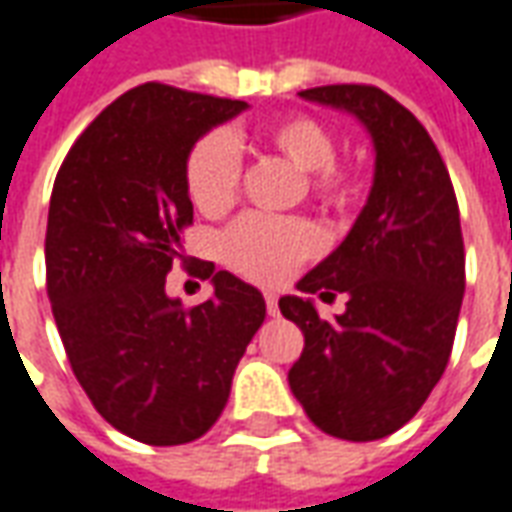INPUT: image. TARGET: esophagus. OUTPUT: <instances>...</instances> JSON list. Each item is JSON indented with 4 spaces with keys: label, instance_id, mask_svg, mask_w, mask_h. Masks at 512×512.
Instances as JSON below:
<instances>
[{
    "label": "esophagus",
    "instance_id": "obj_1",
    "mask_svg": "<svg viewBox=\"0 0 512 512\" xmlns=\"http://www.w3.org/2000/svg\"><path fill=\"white\" fill-rule=\"evenodd\" d=\"M266 310L268 316H280V307H277V296L274 293H266Z\"/></svg>",
    "mask_w": 512,
    "mask_h": 512
}]
</instances>
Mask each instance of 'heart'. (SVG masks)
I'll use <instances>...</instances> for the list:
<instances>
[{"label":"heart","mask_w":512,"mask_h":512,"mask_svg":"<svg viewBox=\"0 0 512 512\" xmlns=\"http://www.w3.org/2000/svg\"><path fill=\"white\" fill-rule=\"evenodd\" d=\"M255 141L302 171L307 196L318 205L343 210L357 202L363 177L352 163L335 157V132L316 116L288 113L263 121ZM241 174L244 157L235 138L221 130L202 135L185 157V191L191 205L210 219L224 216L238 196ZM316 249L318 235L305 219H268L257 213L241 216L219 238L221 260L257 285H280L293 268L316 255Z\"/></svg>","instance_id":"1"}]
</instances>
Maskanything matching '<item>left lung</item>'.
Listing matches in <instances>:
<instances>
[{
    "label": "left lung",
    "instance_id": "left-lung-1",
    "mask_svg": "<svg viewBox=\"0 0 512 512\" xmlns=\"http://www.w3.org/2000/svg\"><path fill=\"white\" fill-rule=\"evenodd\" d=\"M299 96L355 113L377 171L346 241L299 280L324 302L343 293L346 310L327 321L310 299H280L305 335L288 382L318 430L377 441L416 416L452 355L466 291L457 196L430 132L382 88L318 85Z\"/></svg>",
    "mask_w": 512,
    "mask_h": 512
}]
</instances>
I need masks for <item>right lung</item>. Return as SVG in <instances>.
<instances>
[{
  "label": "right lung",
  "instance_id": "1",
  "mask_svg": "<svg viewBox=\"0 0 512 512\" xmlns=\"http://www.w3.org/2000/svg\"><path fill=\"white\" fill-rule=\"evenodd\" d=\"M241 99L144 82L74 141L46 221V293L71 371L99 416L149 446L202 438L266 318L257 288L196 260L216 293L196 307L166 296L194 224L185 157Z\"/></svg>",
  "mask_w": 512,
  "mask_h": 512
}]
</instances>
